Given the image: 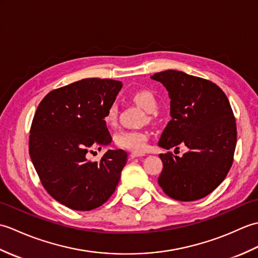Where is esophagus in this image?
I'll return each mask as SVG.
<instances>
[{
	"instance_id": "esophagus-1",
	"label": "esophagus",
	"mask_w": 258,
	"mask_h": 258,
	"mask_svg": "<svg viewBox=\"0 0 258 258\" xmlns=\"http://www.w3.org/2000/svg\"><path fill=\"white\" fill-rule=\"evenodd\" d=\"M145 154H140V153H131L130 154V156H131V158H136V157H142V156H144Z\"/></svg>"
}]
</instances>
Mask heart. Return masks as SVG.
<instances>
[{
	"label": "heart",
	"instance_id": "obj_1",
	"mask_svg": "<svg viewBox=\"0 0 258 258\" xmlns=\"http://www.w3.org/2000/svg\"><path fill=\"white\" fill-rule=\"evenodd\" d=\"M132 100L144 108L147 113H155L157 109V101L155 95L151 91L141 90L133 93ZM117 119V107L115 104L109 106L105 115L104 122L107 125H114ZM150 140V132L145 130H122L115 134L114 142L119 149L133 153H142L147 149Z\"/></svg>",
	"mask_w": 258,
	"mask_h": 258
}]
</instances>
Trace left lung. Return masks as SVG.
I'll list each match as a JSON object with an SVG mask.
<instances>
[{
    "mask_svg": "<svg viewBox=\"0 0 258 258\" xmlns=\"http://www.w3.org/2000/svg\"><path fill=\"white\" fill-rule=\"evenodd\" d=\"M151 79L166 87L171 116L158 145L188 152L182 157L160 154L163 171L158 184L174 200L190 202L211 194L232 167L237 131L225 93L213 82L167 70Z\"/></svg>",
    "mask_w": 258,
    "mask_h": 258,
    "instance_id": "8db88e82",
    "label": "left lung"
}]
</instances>
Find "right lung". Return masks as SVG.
<instances>
[{
  "label": "right lung",
  "instance_id": "add662e5",
  "mask_svg": "<svg viewBox=\"0 0 258 258\" xmlns=\"http://www.w3.org/2000/svg\"><path fill=\"white\" fill-rule=\"evenodd\" d=\"M120 89L119 81L109 79L74 82L48 93L33 117V165L47 193L72 210L100 207L119 182L127 153L108 150L98 163L87 154L112 142L104 115Z\"/></svg>",
  "mask_w": 258,
  "mask_h": 258
}]
</instances>
